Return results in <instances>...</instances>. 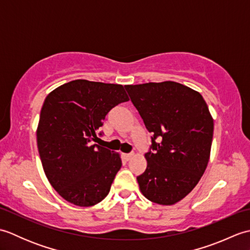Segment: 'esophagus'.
I'll return each mask as SVG.
<instances>
[{
    "label": "esophagus",
    "instance_id": "1",
    "mask_svg": "<svg viewBox=\"0 0 250 250\" xmlns=\"http://www.w3.org/2000/svg\"><path fill=\"white\" fill-rule=\"evenodd\" d=\"M133 156H134V153H132V152L131 153H125V155H124L125 160H130V159L133 157Z\"/></svg>",
    "mask_w": 250,
    "mask_h": 250
}]
</instances>
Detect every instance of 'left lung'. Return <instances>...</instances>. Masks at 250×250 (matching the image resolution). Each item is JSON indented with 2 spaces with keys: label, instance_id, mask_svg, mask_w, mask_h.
<instances>
[{
  "label": "left lung",
  "instance_id": "1",
  "mask_svg": "<svg viewBox=\"0 0 250 250\" xmlns=\"http://www.w3.org/2000/svg\"><path fill=\"white\" fill-rule=\"evenodd\" d=\"M125 88L152 133L147 168L136 178L141 192L153 203L173 205L192 191L208 163L214 133L208 106L198 91L175 82Z\"/></svg>",
  "mask_w": 250,
  "mask_h": 250
}]
</instances>
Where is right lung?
<instances>
[{
    "mask_svg": "<svg viewBox=\"0 0 250 250\" xmlns=\"http://www.w3.org/2000/svg\"><path fill=\"white\" fill-rule=\"evenodd\" d=\"M129 97L122 84L76 79L47 95L36 141L47 179L63 199L88 207L110 190L122 162L118 152L93 142L106 114Z\"/></svg>",
    "mask_w": 250,
    "mask_h": 250,
    "instance_id": "obj_1",
    "label": "right lung"
}]
</instances>
